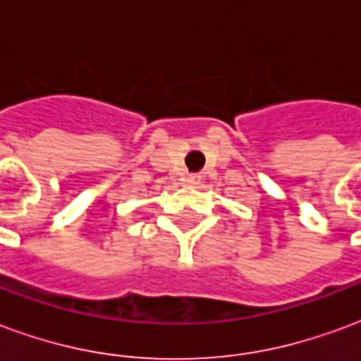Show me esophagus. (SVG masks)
Returning a JSON list of instances; mask_svg holds the SVG:
<instances>
[{
	"label": "esophagus",
	"mask_w": 361,
	"mask_h": 361,
	"mask_svg": "<svg viewBox=\"0 0 361 361\" xmlns=\"http://www.w3.org/2000/svg\"><path fill=\"white\" fill-rule=\"evenodd\" d=\"M200 180H202V177H200V175H188V177L184 178V183L188 184V186H198Z\"/></svg>",
	"instance_id": "34e87169"
}]
</instances>
